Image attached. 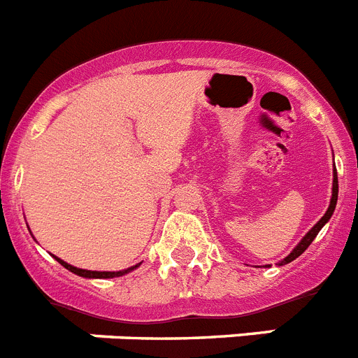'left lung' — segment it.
I'll return each mask as SVG.
<instances>
[{
  "label": "left lung",
  "instance_id": "left-lung-1",
  "mask_svg": "<svg viewBox=\"0 0 358 358\" xmlns=\"http://www.w3.org/2000/svg\"><path fill=\"white\" fill-rule=\"evenodd\" d=\"M337 196H338V180H337V171L334 169V187H331V200H329L328 210H326L324 216H322L321 220H319V222H317L315 225L312 227V229H310L308 234H306L303 239H301L299 245H297V247H295L294 250H292V252L288 254V256L285 257V259H282L281 263H279V266H281V265H287V263H290V261H294L295 257H299L301 254H303L304 250H306V248L310 247V243H312L313 239H315V236L319 234V231H321L322 227H324L326 223H328V220H329V217H331V214H334L335 205H337Z\"/></svg>",
  "mask_w": 358,
  "mask_h": 358
}]
</instances>
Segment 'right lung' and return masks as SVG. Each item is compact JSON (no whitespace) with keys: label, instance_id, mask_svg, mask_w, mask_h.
Wrapping results in <instances>:
<instances>
[{"label":"right lung","instance_id":"add662e5","mask_svg":"<svg viewBox=\"0 0 358 358\" xmlns=\"http://www.w3.org/2000/svg\"><path fill=\"white\" fill-rule=\"evenodd\" d=\"M55 257V256H54ZM55 259L61 263V265L64 266L66 270H70V272L77 273V275H80V278H88V279H110V278H120V275H124V273L131 272V270H135L136 266H141V263L135 266H131V268H126V270H119V272H93V270H83V268H77V266H71L68 265L66 261L59 259V257H55Z\"/></svg>","mask_w":358,"mask_h":358}]
</instances>
